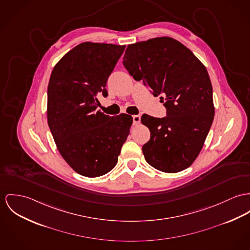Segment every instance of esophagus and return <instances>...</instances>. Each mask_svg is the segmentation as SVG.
<instances>
[{
  "instance_id": "esophagus-1",
  "label": "esophagus",
  "mask_w": 250,
  "mask_h": 250,
  "mask_svg": "<svg viewBox=\"0 0 250 250\" xmlns=\"http://www.w3.org/2000/svg\"><path fill=\"white\" fill-rule=\"evenodd\" d=\"M140 122H141V116L133 115V125H137L140 124Z\"/></svg>"
}]
</instances>
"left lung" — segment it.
I'll list each match as a JSON object with an SVG mask.
<instances>
[{"mask_svg": "<svg viewBox=\"0 0 250 250\" xmlns=\"http://www.w3.org/2000/svg\"><path fill=\"white\" fill-rule=\"evenodd\" d=\"M123 63L154 96L164 95L167 109L163 119L141 118L150 131L142 148L146 161L163 172L187 169L201 152L215 114L206 66L186 45L167 36L128 44Z\"/></svg>", "mask_w": 250, "mask_h": 250, "instance_id": "8db88e82", "label": "left lung"}]
</instances>
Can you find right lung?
<instances>
[{
	"mask_svg": "<svg viewBox=\"0 0 250 250\" xmlns=\"http://www.w3.org/2000/svg\"><path fill=\"white\" fill-rule=\"evenodd\" d=\"M125 48L82 42L58 62L49 79L47 124L59 152L82 176L94 178L113 169L129 135L132 116L97 110V96L107 95V79Z\"/></svg>",
	"mask_w": 250,
	"mask_h": 250,
	"instance_id": "obj_1",
	"label": "right lung"
}]
</instances>
